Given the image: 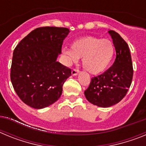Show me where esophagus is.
<instances>
[{
    "mask_svg": "<svg viewBox=\"0 0 146 146\" xmlns=\"http://www.w3.org/2000/svg\"><path fill=\"white\" fill-rule=\"evenodd\" d=\"M78 73H79V70L77 69H72V75H77V74H78Z\"/></svg>",
    "mask_w": 146,
    "mask_h": 146,
    "instance_id": "1",
    "label": "esophagus"
}]
</instances>
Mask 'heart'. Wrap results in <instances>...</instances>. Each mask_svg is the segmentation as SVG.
<instances>
[{
  "instance_id": "1",
  "label": "heart",
  "mask_w": 146,
  "mask_h": 146,
  "mask_svg": "<svg viewBox=\"0 0 146 146\" xmlns=\"http://www.w3.org/2000/svg\"><path fill=\"white\" fill-rule=\"evenodd\" d=\"M71 47L72 50H63L69 61L74 63L82 58L83 67L94 74L106 70L114 58V44L107 38L86 36L74 41Z\"/></svg>"
}]
</instances>
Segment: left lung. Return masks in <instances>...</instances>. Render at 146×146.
<instances>
[{
    "mask_svg": "<svg viewBox=\"0 0 146 146\" xmlns=\"http://www.w3.org/2000/svg\"><path fill=\"white\" fill-rule=\"evenodd\" d=\"M113 38L116 58L113 66L103 74L91 78L85 96L91 104L109 108L126 96L133 77V66L128 44L114 31H109Z\"/></svg>",
    "mask_w": 146,
    "mask_h": 146,
    "instance_id": "obj_1",
    "label": "left lung"
}]
</instances>
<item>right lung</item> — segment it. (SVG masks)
Segmentation results:
<instances>
[{
	"label": "right lung",
	"mask_w": 146,
	"mask_h": 146,
	"mask_svg": "<svg viewBox=\"0 0 146 146\" xmlns=\"http://www.w3.org/2000/svg\"><path fill=\"white\" fill-rule=\"evenodd\" d=\"M69 33L66 28L41 27L15 47L10 77L15 92L28 106L42 109L60 98L72 72L56 59Z\"/></svg>",
	"instance_id": "right-lung-1"
}]
</instances>
